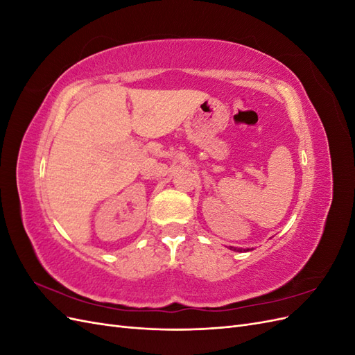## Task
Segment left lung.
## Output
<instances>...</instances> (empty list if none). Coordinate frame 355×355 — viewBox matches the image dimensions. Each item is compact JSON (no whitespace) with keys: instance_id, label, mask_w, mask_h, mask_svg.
Instances as JSON below:
<instances>
[{"instance_id":"1","label":"left lung","mask_w":355,"mask_h":355,"mask_svg":"<svg viewBox=\"0 0 355 355\" xmlns=\"http://www.w3.org/2000/svg\"><path fill=\"white\" fill-rule=\"evenodd\" d=\"M230 250H234V252H249L252 249H240V247H232L230 245Z\"/></svg>"}]
</instances>
